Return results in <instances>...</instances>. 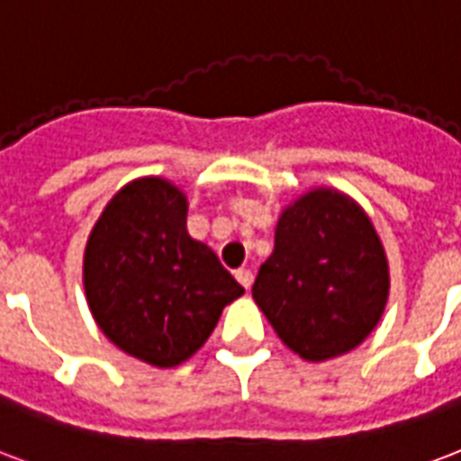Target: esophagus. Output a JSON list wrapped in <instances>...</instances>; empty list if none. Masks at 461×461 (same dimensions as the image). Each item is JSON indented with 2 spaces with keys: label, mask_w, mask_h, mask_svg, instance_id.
Segmentation results:
<instances>
[{
  "label": "esophagus",
  "mask_w": 461,
  "mask_h": 461,
  "mask_svg": "<svg viewBox=\"0 0 461 461\" xmlns=\"http://www.w3.org/2000/svg\"><path fill=\"white\" fill-rule=\"evenodd\" d=\"M237 281L241 283V285H244V288H251V283H254V274H251V271H249V268H240V271H237Z\"/></svg>",
  "instance_id": "1"
}]
</instances>
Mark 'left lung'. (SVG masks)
<instances>
[{
    "mask_svg": "<svg viewBox=\"0 0 461 461\" xmlns=\"http://www.w3.org/2000/svg\"><path fill=\"white\" fill-rule=\"evenodd\" d=\"M388 261L352 197L315 187L283 210L251 295L283 344L308 361L359 347L388 300Z\"/></svg>",
    "mask_w": 461,
    "mask_h": 461,
    "instance_id": "1",
    "label": "left lung"
}]
</instances>
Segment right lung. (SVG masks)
<instances>
[{"instance_id":"obj_1","label":"right lung","mask_w":461,"mask_h":461,"mask_svg":"<svg viewBox=\"0 0 461 461\" xmlns=\"http://www.w3.org/2000/svg\"><path fill=\"white\" fill-rule=\"evenodd\" d=\"M187 197L139 178L109 200L85 247L83 283L95 322L122 352L178 366L244 293L212 249L187 234Z\"/></svg>"}]
</instances>
